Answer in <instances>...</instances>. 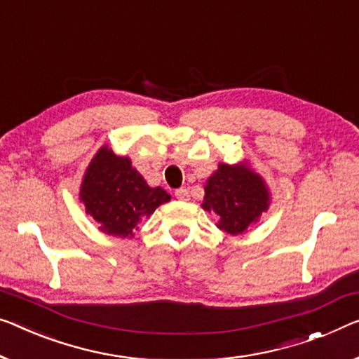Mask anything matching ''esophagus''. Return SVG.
<instances>
[{
  "instance_id": "obj_1",
  "label": "esophagus",
  "mask_w": 359,
  "mask_h": 359,
  "mask_svg": "<svg viewBox=\"0 0 359 359\" xmlns=\"http://www.w3.org/2000/svg\"><path fill=\"white\" fill-rule=\"evenodd\" d=\"M175 198H177V200H182V201H189L190 200L189 190H187V189L175 190Z\"/></svg>"
}]
</instances>
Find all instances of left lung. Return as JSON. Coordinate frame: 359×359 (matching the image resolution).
<instances>
[{
	"label": "left lung",
	"instance_id": "obj_1",
	"mask_svg": "<svg viewBox=\"0 0 359 359\" xmlns=\"http://www.w3.org/2000/svg\"><path fill=\"white\" fill-rule=\"evenodd\" d=\"M271 198L263 177L247 164H219L217 170L206 180L203 210L216 212L221 231L238 235L251 224L258 222L267 211Z\"/></svg>",
	"mask_w": 359,
	"mask_h": 359
}]
</instances>
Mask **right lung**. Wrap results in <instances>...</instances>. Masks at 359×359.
Wrapping results in <instances>:
<instances>
[{
    "label": "right lung",
    "mask_w": 359,
    "mask_h": 359,
    "mask_svg": "<svg viewBox=\"0 0 359 359\" xmlns=\"http://www.w3.org/2000/svg\"><path fill=\"white\" fill-rule=\"evenodd\" d=\"M170 195L151 189L127 156H117L104 145L88 164L80 187L85 211L100 224V231L114 237H133L138 222L151 216Z\"/></svg>",
    "instance_id": "add662e5"
}]
</instances>
